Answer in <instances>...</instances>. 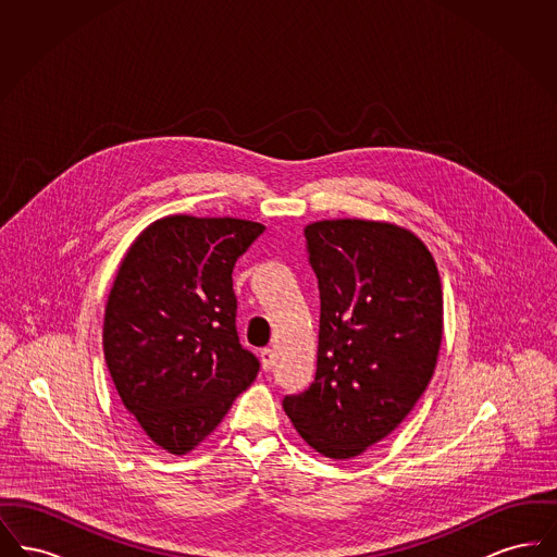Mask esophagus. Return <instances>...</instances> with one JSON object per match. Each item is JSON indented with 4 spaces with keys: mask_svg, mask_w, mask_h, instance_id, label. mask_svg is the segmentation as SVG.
<instances>
[{
    "mask_svg": "<svg viewBox=\"0 0 557 557\" xmlns=\"http://www.w3.org/2000/svg\"><path fill=\"white\" fill-rule=\"evenodd\" d=\"M273 361H275L273 350H271V348H263V350H261V363H263V370H271V368H273Z\"/></svg>",
    "mask_w": 557,
    "mask_h": 557,
    "instance_id": "1",
    "label": "esophagus"
}]
</instances>
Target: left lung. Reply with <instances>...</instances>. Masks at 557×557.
Returning <instances> with one entry per match:
<instances>
[{"mask_svg":"<svg viewBox=\"0 0 557 557\" xmlns=\"http://www.w3.org/2000/svg\"><path fill=\"white\" fill-rule=\"evenodd\" d=\"M318 275L313 384L282 400L313 449L352 459L386 438L424 395L443 341V290L424 242L382 221L305 227Z\"/></svg>","mask_w":557,"mask_h":557,"instance_id":"left-lung-1","label":"left lung"}]
</instances>
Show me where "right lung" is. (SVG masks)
<instances>
[{"label":"right lung","instance_id":"obj_1","mask_svg":"<svg viewBox=\"0 0 557 557\" xmlns=\"http://www.w3.org/2000/svg\"><path fill=\"white\" fill-rule=\"evenodd\" d=\"M265 225L171 214L127 250L104 313L110 377L141 430L173 455L200 445L259 373L239 345L232 271Z\"/></svg>","mask_w":557,"mask_h":557}]
</instances>
